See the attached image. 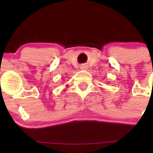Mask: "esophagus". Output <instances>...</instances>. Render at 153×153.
I'll return each instance as SVG.
<instances>
[{
  "label": "esophagus",
  "instance_id": "obj_1",
  "mask_svg": "<svg viewBox=\"0 0 153 153\" xmlns=\"http://www.w3.org/2000/svg\"><path fill=\"white\" fill-rule=\"evenodd\" d=\"M81 69H82V70H86V69H87V67H86V65H84L82 66V67H81Z\"/></svg>",
  "mask_w": 153,
  "mask_h": 153
}]
</instances>
